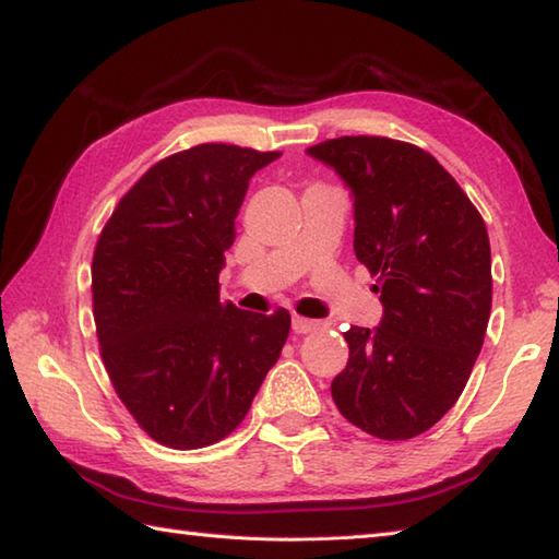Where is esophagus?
I'll list each match as a JSON object with an SVG mask.
<instances>
[{
    "instance_id": "esophagus-1",
    "label": "esophagus",
    "mask_w": 559,
    "mask_h": 559,
    "mask_svg": "<svg viewBox=\"0 0 559 559\" xmlns=\"http://www.w3.org/2000/svg\"><path fill=\"white\" fill-rule=\"evenodd\" d=\"M319 329V322L314 319H305V317H293V331L295 334H312V331Z\"/></svg>"
}]
</instances>
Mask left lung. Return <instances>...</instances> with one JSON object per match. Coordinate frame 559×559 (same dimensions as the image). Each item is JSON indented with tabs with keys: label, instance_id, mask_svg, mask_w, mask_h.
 <instances>
[{
	"label": "left lung",
	"instance_id": "left-lung-1",
	"mask_svg": "<svg viewBox=\"0 0 559 559\" xmlns=\"http://www.w3.org/2000/svg\"><path fill=\"white\" fill-rule=\"evenodd\" d=\"M350 189L360 264L379 278L374 329L350 326L331 396L379 439H411L466 386L492 307L490 240L478 209L430 153L384 136L307 148Z\"/></svg>",
	"mask_w": 559,
	"mask_h": 559
}]
</instances>
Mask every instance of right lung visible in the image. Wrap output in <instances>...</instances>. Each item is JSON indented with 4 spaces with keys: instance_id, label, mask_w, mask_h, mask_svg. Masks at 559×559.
<instances>
[{
    "instance_id": "right-lung-1",
    "label": "right lung",
    "mask_w": 559,
    "mask_h": 559,
    "mask_svg": "<svg viewBox=\"0 0 559 559\" xmlns=\"http://www.w3.org/2000/svg\"><path fill=\"white\" fill-rule=\"evenodd\" d=\"M281 156L201 144L129 189L93 254V319L110 382L170 449H201L242 423L290 331V314L221 302L249 180Z\"/></svg>"
}]
</instances>
